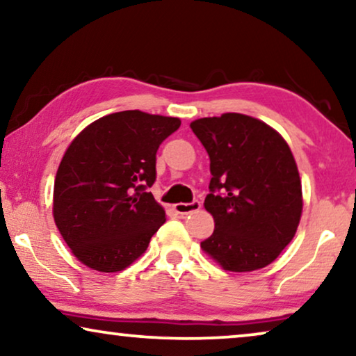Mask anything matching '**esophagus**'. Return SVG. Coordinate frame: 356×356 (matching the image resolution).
<instances>
[{
    "mask_svg": "<svg viewBox=\"0 0 356 356\" xmlns=\"http://www.w3.org/2000/svg\"><path fill=\"white\" fill-rule=\"evenodd\" d=\"M199 209H201V202H199L197 199H194V201H191V202L175 204V211H177L178 213H181V216H186V213L199 211Z\"/></svg>",
    "mask_w": 356,
    "mask_h": 356,
    "instance_id": "esophagus-1",
    "label": "esophagus"
}]
</instances>
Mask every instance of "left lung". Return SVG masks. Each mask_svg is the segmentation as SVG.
<instances>
[{"label": "left lung", "mask_w": 356, "mask_h": 356, "mask_svg": "<svg viewBox=\"0 0 356 356\" xmlns=\"http://www.w3.org/2000/svg\"><path fill=\"white\" fill-rule=\"evenodd\" d=\"M211 159L204 207L216 230L201 248L225 270L269 266L293 240L303 199L293 154L262 121L225 113L191 123Z\"/></svg>", "instance_id": "left-lung-1"}]
</instances>
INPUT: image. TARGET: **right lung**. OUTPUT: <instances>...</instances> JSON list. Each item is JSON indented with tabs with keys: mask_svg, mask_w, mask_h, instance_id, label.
Segmentation results:
<instances>
[{
	"mask_svg": "<svg viewBox=\"0 0 356 356\" xmlns=\"http://www.w3.org/2000/svg\"><path fill=\"white\" fill-rule=\"evenodd\" d=\"M172 116L139 110L106 115L67 147L55 178L53 217L82 264L118 272L147 250L165 223L149 188L160 144L179 128Z\"/></svg>",
	"mask_w": 356,
	"mask_h": 356,
	"instance_id": "1",
	"label": "right lung"
}]
</instances>
